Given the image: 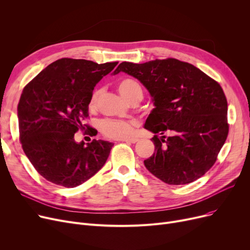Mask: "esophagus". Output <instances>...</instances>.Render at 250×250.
<instances>
[{"instance_id":"34e87169","label":"esophagus","mask_w":250,"mask_h":250,"mask_svg":"<svg viewBox=\"0 0 250 250\" xmlns=\"http://www.w3.org/2000/svg\"><path fill=\"white\" fill-rule=\"evenodd\" d=\"M139 140L138 139H125V140H122V142H125V143H129V144H136Z\"/></svg>"}]
</instances>
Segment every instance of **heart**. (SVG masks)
Instances as JSON below:
<instances>
[{
    "label": "heart",
    "instance_id": "1",
    "mask_svg": "<svg viewBox=\"0 0 250 250\" xmlns=\"http://www.w3.org/2000/svg\"><path fill=\"white\" fill-rule=\"evenodd\" d=\"M117 90L121 95L129 103L133 101L140 102L143 98V90L140 84L133 79H123L117 84ZM100 90L96 89L91 95L89 101V107L94 109L98 98L100 96ZM137 125L135 121L123 120H105L100 125V129L103 135L115 140H125L133 135L134 126Z\"/></svg>",
    "mask_w": 250,
    "mask_h": 250
}]
</instances>
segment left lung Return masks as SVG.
<instances>
[{"mask_svg":"<svg viewBox=\"0 0 250 250\" xmlns=\"http://www.w3.org/2000/svg\"><path fill=\"white\" fill-rule=\"evenodd\" d=\"M120 72L138 79L155 106L144 125L155 134V153L144 161L146 168L173 186L202 177L216 162L229 132L227 99L220 84L176 59L123 62L113 75Z\"/></svg>","mask_w":250,"mask_h":250,"instance_id":"left-lung-1","label":"left lung"}]
</instances>
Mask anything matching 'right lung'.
Returning a JSON list of instances; mask_svg holds the SVG:
<instances>
[{
  "mask_svg": "<svg viewBox=\"0 0 250 250\" xmlns=\"http://www.w3.org/2000/svg\"><path fill=\"white\" fill-rule=\"evenodd\" d=\"M117 62L97 63L63 58L48 64L25 86L18 103L22 148L46 180L76 188L96 174L113 144L95 139L77 143L94 87Z\"/></svg>",
  "mask_w": 250,
  "mask_h": 250,
  "instance_id": "right-lung-1",
  "label": "right lung"
}]
</instances>
